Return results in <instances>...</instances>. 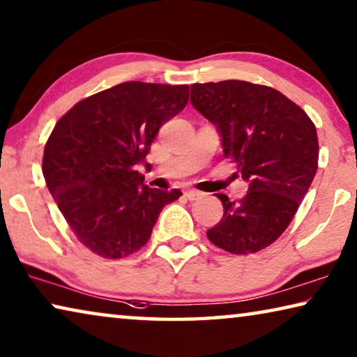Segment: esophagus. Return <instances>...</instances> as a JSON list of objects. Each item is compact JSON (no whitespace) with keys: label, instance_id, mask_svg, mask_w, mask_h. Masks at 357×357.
Instances as JSON below:
<instances>
[{"label":"esophagus","instance_id":"1","mask_svg":"<svg viewBox=\"0 0 357 357\" xmlns=\"http://www.w3.org/2000/svg\"><path fill=\"white\" fill-rule=\"evenodd\" d=\"M185 196L188 197L190 201H195V199H197V197H201L202 193H201V191H197V190H186Z\"/></svg>","mask_w":357,"mask_h":357}]
</instances>
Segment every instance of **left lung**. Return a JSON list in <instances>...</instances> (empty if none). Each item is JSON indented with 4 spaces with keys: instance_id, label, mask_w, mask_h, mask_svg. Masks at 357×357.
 <instances>
[{
    "instance_id": "left-lung-1",
    "label": "left lung",
    "mask_w": 357,
    "mask_h": 357,
    "mask_svg": "<svg viewBox=\"0 0 357 357\" xmlns=\"http://www.w3.org/2000/svg\"><path fill=\"white\" fill-rule=\"evenodd\" d=\"M190 100L215 126L225 158L249 183L239 201L217 195L223 217L207 238L236 255L268 248L286 231L316 175L314 124L279 91L248 81L196 83Z\"/></svg>"
}]
</instances>
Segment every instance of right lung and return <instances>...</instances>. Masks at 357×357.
Returning a JSON list of instances; mask_svg holds the SVG:
<instances>
[{"instance_id": "add662e5", "label": "right lung", "mask_w": 357, "mask_h": 357, "mask_svg": "<svg viewBox=\"0 0 357 357\" xmlns=\"http://www.w3.org/2000/svg\"><path fill=\"white\" fill-rule=\"evenodd\" d=\"M190 87L128 81L76 103L59 119L43 175L76 238L94 254L121 259L144 248L164 206L182 196L144 183L161 126L188 102Z\"/></svg>"}]
</instances>
